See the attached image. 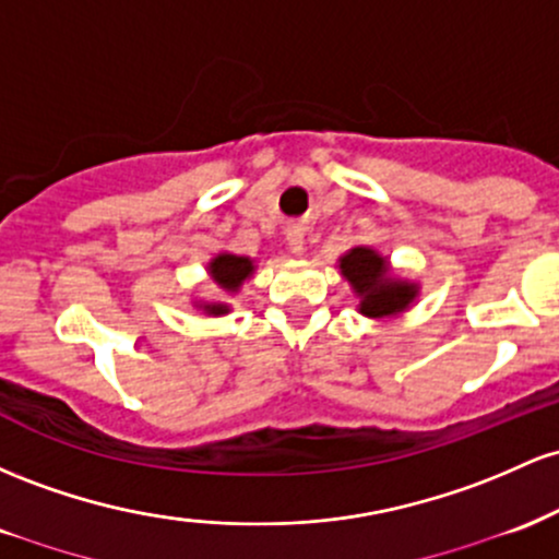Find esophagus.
<instances>
[{
	"label": "esophagus",
	"instance_id": "1",
	"mask_svg": "<svg viewBox=\"0 0 559 559\" xmlns=\"http://www.w3.org/2000/svg\"><path fill=\"white\" fill-rule=\"evenodd\" d=\"M287 250H290L296 259H300V255L306 253V242H304V235H298V231H290L287 235Z\"/></svg>",
	"mask_w": 559,
	"mask_h": 559
}]
</instances>
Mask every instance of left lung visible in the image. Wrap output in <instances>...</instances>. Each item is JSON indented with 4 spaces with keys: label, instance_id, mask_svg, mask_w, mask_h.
Returning <instances> with one entry per match:
<instances>
[{
    "label": "left lung",
    "instance_id": "obj_1",
    "mask_svg": "<svg viewBox=\"0 0 559 559\" xmlns=\"http://www.w3.org/2000/svg\"><path fill=\"white\" fill-rule=\"evenodd\" d=\"M337 263H341V274L348 280L350 290L359 296V311L364 317H393V313L409 309L419 293L415 282L393 277L388 261L372 248H350Z\"/></svg>",
    "mask_w": 559,
    "mask_h": 559
}]
</instances>
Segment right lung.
I'll list each match as a JSON object with an SVG mask.
<instances>
[{
    "mask_svg": "<svg viewBox=\"0 0 559 559\" xmlns=\"http://www.w3.org/2000/svg\"><path fill=\"white\" fill-rule=\"evenodd\" d=\"M253 259L248 255H235V253H218L216 259H211L209 263V274L211 280L222 287L224 293H237L242 287L250 274H253ZM203 313L209 317H222V313H229V306L216 300V304H198Z\"/></svg>",
    "mask_w": 559,
    "mask_h": 559,
    "instance_id": "1",
    "label": "right lung"
}]
</instances>
